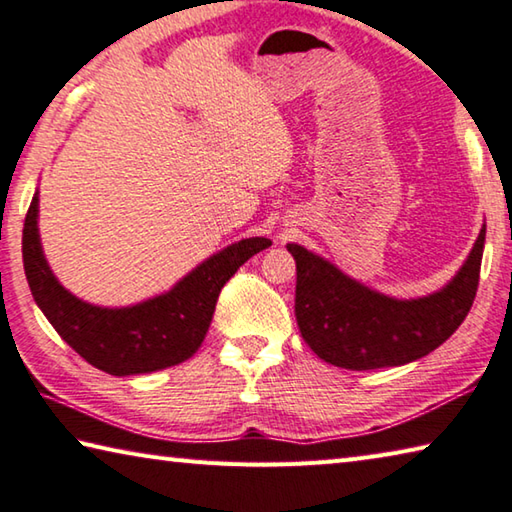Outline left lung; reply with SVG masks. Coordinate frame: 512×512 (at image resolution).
<instances>
[{
    "label": "left lung",
    "instance_id": "1",
    "mask_svg": "<svg viewBox=\"0 0 512 512\" xmlns=\"http://www.w3.org/2000/svg\"><path fill=\"white\" fill-rule=\"evenodd\" d=\"M485 244V225L470 255L443 289L393 298L345 275L339 266L287 244L296 259V320L320 359L348 370L404 366L443 345L470 311Z\"/></svg>",
    "mask_w": 512,
    "mask_h": 512
}]
</instances>
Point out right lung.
Listing matches in <instances>:
<instances>
[{"label": "right lung", "instance_id": "1", "mask_svg": "<svg viewBox=\"0 0 512 512\" xmlns=\"http://www.w3.org/2000/svg\"><path fill=\"white\" fill-rule=\"evenodd\" d=\"M38 192L22 232V259L33 300L69 348L108 375L128 377L187 361L210 329L223 284L241 264L271 246L248 237L192 268L169 291L128 307H99L67 291L49 268L38 230Z\"/></svg>", "mask_w": 512, "mask_h": 512}]
</instances>
